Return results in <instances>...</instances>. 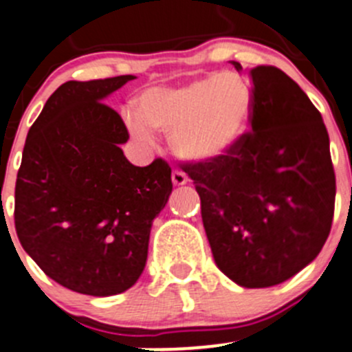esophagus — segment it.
<instances>
[{"label":"esophagus","mask_w":352,"mask_h":352,"mask_svg":"<svg viewBox=\"0 0 352 352\" xmlns=\"http://www.w3.org/2000/svg\"><path fill=\"white\" fill-rule=\"evenodd\" d=\"M170 178H173V183L176 186L186 185V182H188V178H186V174L183 173V170H178V169L173 170V174H170Z\"/></svg>","instance_id":"obj_1"}]
</instances>
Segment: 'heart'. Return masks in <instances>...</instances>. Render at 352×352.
I'll use <instances>...</instances> for the list:
<instances>
[{"mask_svg": "<svg viewBox=\"0 0 352 352\" xmlns=\"http://www.w3.org/2000/svg\"><path fill=\"white\" fill-rule=\"evenodd\" d=\"M253 109L251 87L235 73L193 80L179 87H157L138 99V114L127 113L129 131L151 141V131L173 134V150L186 160H212L239 143Z\"/></svg>", "mask_w": 352, "mask_h": 352, "instance_id": "heart-1", "label": "heart"}]
</instances>
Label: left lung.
I'll use <instances>...</instances> for the list:
<instances>
[{"label": "left lung", "instance_id": "1", "mask_svg": "<svg viewBox=\"0 0 352 352\" xmlns=\"http://www.w3.org/2000/svg\"><path fill=\"white\" fill-rule=\"evenodd\" d=\"M248 76L251 131L221 157L183 170L201 197L218 269L244 288H269L300 272L327 243L335 173L327 127L304 90L274 66Z\"/></svg>", "mask_w": 352, "mask_h": 352}]
</instances>
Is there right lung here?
Segmentation results:
<instances>
[{
    "label": "right lung",
    "instance_id": "right-lung-1",
    "mask_svg": "<svg viewBox=\"0 0 352 352\" xmlns=\"http://www.w3.org/2000/svg\"><path fill=\"white\" fill-rule=\"evenodd\" d=\"M134 78L63 83L24 144L19 241L50 279L83 295H117L140 279L151 223L173 192L166 160L138 167L125 159L127 127L102 102Z\"/></svg>",
    "mask_w": 352,
    "mask_h": 352
}]
</instances>
